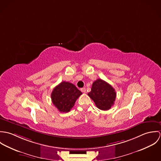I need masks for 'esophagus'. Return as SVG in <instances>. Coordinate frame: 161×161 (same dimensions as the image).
Segmentation results:
<instances>
[{"label":"esophagus","instance_id":"obj_1","mask_svg":"<svg viewBox=\"0 0 161 161\" xmlns=\"http://www.w3.org/2000/svg\"><path fill=\"white\" fill-rule=\"evenodd\" d=\"M80 91H81V92H83V93H86V88H82V89H80Z\"/></svg>","mask_w":161,"mask_h":161}]
</instances>
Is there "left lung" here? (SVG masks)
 Returning <instances> with one entry per match:
<instances>
[{
  "label": "left lung",
  "instance_id": "1",
  "mask_svg": "<svg viewBox=\"0 0 161 161\" xmlns=\"http://www.w3.org/2000/svg\"><path fill=\"white\" fill-rule=\"evenodd\" d=\"M88 95L98 108L108 110L114 105L116 93L113 87L107 82L98 79L93 82Z\"/></svg>",
  "mask_w": 161,
  "mask_h": 161
}]
</instances>
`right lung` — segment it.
<instances>
[{
  "instance_id": "right-lung-1",
  "label": "right lung",
  "mask_w": 161,
  "mask_h": 161,
  "mask_svg": "<svg viewBox=\"0 0 161 161\" xmlns=\"http://www.w3.org/2000/svg\"><path fill=\"white\" fill-rule=\"evenodd\" d=\"M82 93L72 83L63 81L51 93V100L60 112H69Z\"/></svg>"
}]
</instances>
